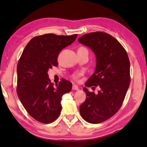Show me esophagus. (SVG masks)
I'll return each instance as SVG.
<instances>
[{"instance_id":"obj_1","label":"esophagus","mask_w":147,"mask_h":147,"mask_svg":"<svg viewBox=\"0 0 147 147\" xmlns=\"http://www.w3.org/2000/svg\"><path fill=\"white\" fill-rule=\"evenodd\" d=\"M72 89L74 90H78L79 88H78V86L76 85H73V87H72Z\"/></svg>"}]
</instances>
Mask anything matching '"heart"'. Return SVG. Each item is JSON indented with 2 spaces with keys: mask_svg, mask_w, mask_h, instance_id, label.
<instances>
[{
  "mask_svg": "<svg viewBox=\"0 0 147 147\" xmlns=\"http://www.w3.org/2000/svg\"><path fill=\"white\" fill-rule=\"evenodd\" d=\"M85 49V48H84V47H81L79 48V49ZM80 76V74L79 73H73V74L71 75V78H73V80H78Z\"/></svg>",
  "mask_w": 147,
  "mask_h": 147,
  "instance_id": "heart-1",
  "label": "heart"
}]
</instances>
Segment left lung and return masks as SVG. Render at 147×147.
Wrapping results in <instances>:
<instances>
[{
	"instance_id": "1",
	"label": "left lung",
	"mask_w": 147,
	"mask_h": 147,
	"mask_svg": "<svg viewBox=\"0 0 147 147\" xmlns=\"http://www.w3.org/2000/svg\"><path fill=\"white\" fill-rule=\"evenodd\" d=\"M78 40L91 49L96 59L94 73L85 85L100 88L97 94L83 88L86 98L80 107V114L89 123H100L113 116L123 104L131 81L129 57L121 43L107 33H90Z\"/></svg>"
}]
</instances>
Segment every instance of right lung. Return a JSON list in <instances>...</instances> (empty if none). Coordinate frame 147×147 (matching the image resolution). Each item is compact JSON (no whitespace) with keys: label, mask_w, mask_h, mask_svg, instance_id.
<instances>
[{"label":"right lung","mask_w":147,"mask_h":147,"mask_svg":"<svg viewBox=\"0 0 147 147\" xmlns=\"http://www.w3.org/2000/svg\"><path fill=\"white\" fill-rule=\"evenodd\" d=\"M77 36L48 33L33 37L18 61V96L28 113L40 123L49 124L57 119L62 109V96L72 89V83L64 79L54 86L47 72L57 66L59 53Z\"/></svg>","instance_id":"1"}]
</instances>
